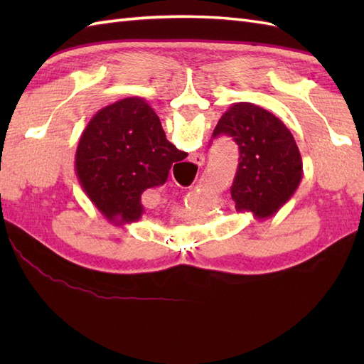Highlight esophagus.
Masks as SVG:
<instances>
[{
  "mask_svg": "<svg viewBox=\"0 0 364 364\" xmlns=\"http://www.w3.org/2000/svg\"><path fill=\"white\" fill-rule=\"evenodd\" d=\"M191 162H194L198 167H202L205 164V156L202 153H192L191 154Z\"/></svg>",
  "mask_w": 364,
  "mask_h": 364,
  "instance_id": "1",
  "label": "esophagus"
}]
</instances>
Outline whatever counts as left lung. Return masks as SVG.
<instances>
[{
    "label": "left lung",
    "mask_w": 364,
    "mask_h": 364,
    "mask_svg": "<svg viewBox=\"0 0 364 364\" xmlns=\"http://www.w3.org/2000/svg\"><path fill=\"white\" fill-rule=\"evenodd\" d=\"M227 134L239 146V164L231 184L237 213L272 218L296 194L301 181V156L284 123L253 103H235L223 112L213 137Z\"/></svg>",
    "instance_id": "8db88e82"
}]
</instances>
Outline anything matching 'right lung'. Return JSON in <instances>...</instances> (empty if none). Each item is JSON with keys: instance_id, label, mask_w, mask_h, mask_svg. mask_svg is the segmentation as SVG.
Segmentation results:
<instances>
[{"instance_id": "add662e5", "label": "right lung", "mask_w": 364, "mask_h": 364, "mask_svg": "<svg viewBox=\"0 0 364 364\" xmlns=\"http://www.w3.org/2000/svg\"><path fill=\"white\" fill-rule=\"evenodd\" d=\"M186 156L167 141L153 107L129 97L90 119L76 149L75 172L97 210L125 225L142 218V192L162 186L173 162Z\"/></svg>"}]
</instances>
